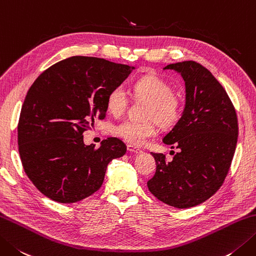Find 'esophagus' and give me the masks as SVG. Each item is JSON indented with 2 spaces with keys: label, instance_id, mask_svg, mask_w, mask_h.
<instances>
[{
  "label": "esophagus",
  "instance_id": "esophagus-1",
  "mask_svg": "<svg viewBox=\"0 0 256 256\" xmlns=\"http://www.w3.org/2000/svg\"><path fill=\"white\" fill-rule=\"evenodd\" d=\"M128 151L130 152V153H134V154H138V153H141L142 151L141 150H140L138 148H136V146H134V145H128Z\"/></svg>",
  "mask_w": 256,
  "mask_h": 256
}]
</instances>
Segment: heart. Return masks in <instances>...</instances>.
Segmentation results:
<instances>
[{
  "instance_id": "heart-1",
  "label": "heart",
  "mask_w": 256,
  "mask_h": 256,
  "mask_svg": "<svg viewBox=\"0 0 256 256\" xmlns=\"http://www.w3.org/2000/svg\"><path fill=\"white\" fill-rule=\"evenodd\" d=\"M134 98L148 103L143 122L124 120L114 125L112 133L135 146L148 142L158 133L156 122L162 128H170L176 123L183 112L182 95L173 91L172 85L165 80L148 74L138 78L132 85ZM128 105V96L122 85L113 88L106 96L108 111L118 116Z\"/></svg>"
}]
</instances>
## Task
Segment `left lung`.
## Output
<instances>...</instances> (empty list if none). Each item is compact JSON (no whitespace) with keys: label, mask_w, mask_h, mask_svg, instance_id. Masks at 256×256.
Listing matches in <instances>:
<instances>
[{"label":"left lung","mask_w":256,"mask_h":256,"mask_svg":"<svg viewBox=\"0 0 256 256\" xmlns=\"http://www.w3.org/2000/svg\"><path fill=\"white\" fill-rule=\"evenodd\" d=\"M164 70L181 73L185 108L163 138L165 144L178 152L171 162L162 153H152L156 172L148 188L165 204L193 208L216 193L226 178L238 143L236 111L224 88L203 65L184 61Z\"/></svg>","instance_id":"left-lung-1"}]
</instances>
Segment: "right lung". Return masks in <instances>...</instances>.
Instances as JSON below:
<instances>
[{"label": "right lung", "mask_w": 256, "mask_h": 256, "mask_svg": "<svg viewBox=\"0 0 256 256\" xmlns=\"http://www.w3.org/2000/svg\"><path fill=\"white\" fill-rule=\"evenodd\" d=\"M134 68L92 56H72L38 75L28 91L18 124L25 174L40 192L74 203L101 188L108 164L126 152L118 138L85 145L83 133L106 115L108 92Z\"/></svg>", "instance_id": "1"}]
</instances>
